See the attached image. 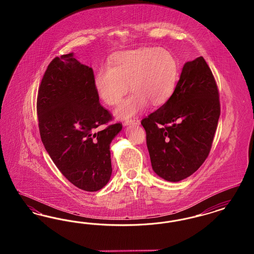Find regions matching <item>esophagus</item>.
<instances>
[{"label":"esophagus","mask_w":254,"mask_h":254,"mask_svg":"<svg viewBox=\"0 0 254 254\" xmlns=\"http://www.w3.org/2000/svg\"><path fill=\"white\" fill-rule=\"evenodd\" d=\"M140 121L138 119H135V118H128V119H126L125 121V125H132V124H139Z\"/></svg>","instance_id":"esophagus-1"}]
</instances>
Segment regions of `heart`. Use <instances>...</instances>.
<instances>
[{
	"mask_svg": "<svg viewBox=\"0 0 254 254\" xmlns=\"http://www.w3.org/2000/svg\"><path fill=\"white\" fill-rule=\"evenodd\" d=\"M179 64L165 49L143 48L117 54L111 65L101 66L94 76V86L102 101L115 106L129 86L131 93L116 109V115L128 118L145 109L148 102L160 106L172 95L178 81Z\"/></svg>",
	"mask_w": 254,
	"mask_h": 254,
	"instance_id": "obj_1",
	"label": "heart"
}]
</instances>
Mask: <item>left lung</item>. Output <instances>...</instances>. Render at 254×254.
<instances>
[{
	"label": "left lung",
	"mask_w": 254,
	"mask_h": 254,
	"mask_svg": "<svg viewBox=\"0 0 254 254\" xmlns=\"http://www.w3.org/2000/svg\"><path fill=\"white\" fill-rule=\"evenodd\" d=\"M220 111L217 84L205 59L187 62L172 95L141 121L156 174L169 182L193 174L209 154Z\"/></svg>",
	"instance_id": "8db88e82"
}]
</instances>
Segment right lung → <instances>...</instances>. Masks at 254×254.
<instances>
[{"instance_id":"add662e5","label":"right lung","mask_w":254,"mask_h":254,"mask_svg":"<svg viewBox=\"0 0 254 254\" xmlns=\"http://www.w3.org/2000/svg\"><path fill=\"white\" fill-rule=\"evenodd\" d=\"M37 114L42 142L62 174L85 191L105 187L112 172L109 145L122 124L109 125L113 115L99 102L93 69L73 53L55 57L39 86Z\"/></svg>"}]
</instances>
